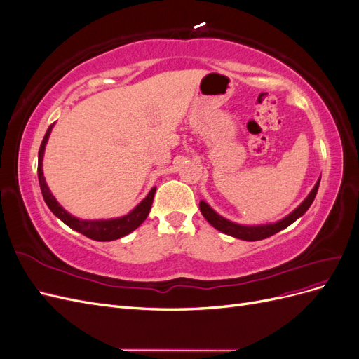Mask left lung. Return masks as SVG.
I'll return each instance as SVG.
<instances>
[{
    "label": "left lung",
    "instance_id": "8db88e82",
    "mask_svg": "<svg viewBox=\"0 0 359 359\" xmlns=\"http://www.w3.org/2000/svg\"><path fill=\"white\" fill-rule=\"evenodd\" d=\"M319 182H320V178L318 180L316 184H314L313 190L309 193V196L302 201V203L298 206V208L293 210L289 215L285 217V219H281L276 223H269V224L245 226V224L233 223L231 220L224 219V217H222L220 214H217L211 208V206L203 201L199 202V208H201L202 215L206 219V222H208L211 226H214L217 231H220L226 235H231L233 238H240V240H244V241H259V240H265V238L286 229L287 226H290L293 222L298 220L299 217L310 208V205L313 203L314 198H316Z\"/></svg>",
    "mask_w": 359,
    "mask_h": 359
}]
</instances>
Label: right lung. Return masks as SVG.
Returning <instances> with one entry per match:
<instances>
[{"instance_id": "add662e5", "label": "right lung", "mask_w": 359, "mask_h": 359, "mask_svg": "<svg viewBox=\"0 0 359 359\" xmlns=\"http://www.w3.org/2000/svg\"><path fill=\"white\" fill-rule=\"evenodd\" d=\"M53 124L49 126L48 132L41 140V145L39 149V165H37V173H39V182H40V190L43 194V199H45L46 205L49 206V210L55 214L58 219L66 223L69 227H72L73 231L79 232L85 236L91 238V240L95 241H114L118 240V238L126 236L130 232H133L136 227H139L145 222V219L149 214L151 205H153L154 199V193L156 187L151 189L148 193V196L140 202L135 210L130 211L124 217H118V219H111V220H81L76 219L72 214H69L62 206L57 202V199L53 198V194L50 193L48 184L45 181V177H43V154H45V148L48 144L49 135L52 132Z\"/></svg>"}]
</instances>
